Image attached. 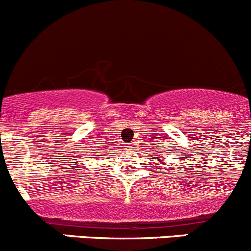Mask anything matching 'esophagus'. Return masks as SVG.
<instances>
[{
    "mask_svg": "<svg viewBox=\"0 0 251 251\" xmlns=\"http://www.w3.org/2000/svg\"><path fill=\"white\" fill-rule=\"evenodd\" d=\"M128 147H130V144H129V145H128Z\"/></svg>",
    "mask_w": 251,
    "mask_h": 251,
    "instance_id": "34e87169",
    "label": "esophagus"
}]
</instances>
